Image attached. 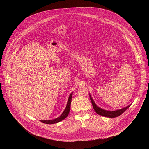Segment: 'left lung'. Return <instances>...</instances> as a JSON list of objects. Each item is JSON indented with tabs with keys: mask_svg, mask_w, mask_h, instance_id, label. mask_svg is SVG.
Listing matches in <instances>:
<instances>
[{
	"mask_svg": "<svg viewBox=\"0 0 149 149\" xmlns=\"http://www.w3.org/2000/svg\"><path fill=\"white\" fill-rule=\"evenodd\" d=\"M89 97H90V99H91V101L92 102V106L93 107V109L95 111V112L98 114V115H102V116H106V117H108V118H115V117H117V116H120V115H122L126 109H127V108H129V107L131 106L129 105L126 107H125L122 109H118V110H116V111H106V110H104V109H103L100 108H99V107L97 106L96 105V104L95 103V102H93L92 98L91 97V95H89Z\"/></svg>",
	"mask_w": 149,
	"mask_h": 149,
	"instance_id": "left-lung-1",
	"label": "left lung"
}]
</instances>
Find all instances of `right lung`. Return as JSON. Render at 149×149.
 <instances>
[{"label":"right lung","instance_id":"obj_1","mask_svg":"<svg viewBox=\"0 0 149 149\" xmlns=\"http://www.w3.org/2000/svg\"><path fill=\"white\" fill-rule=\"evenodd\" d=\"M72 93L70 95L69 99H68V101L67 103V105L66 107L64 110L63 113L61 114V115L60 116H59L58 118L53 119V120H41L42 123H44L45 124H54L56 123H58L60 121H62L63 120L65 119L68 115L69 111H70V104H71V100H72Z\"/></svg>","mask_w":149,"mask_h":149}]
</instances>
